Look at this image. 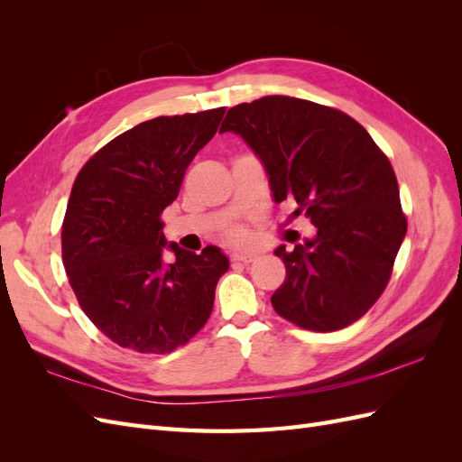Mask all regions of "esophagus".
Wrapping results in <instances>:
<instances>
[{"label": "esophagus", "instance_id": "esophagus-1", "mask_svg": "<svg viewBox=\"0 0 462 462\" xmlns=\"http://www.w3.org/2000/svg\"><path fill=\"white\" fill-rule=\"evenodd\" d=\"M258 256L254 254V253H233L231 254V260L233 262H245V263H250V262H254Z\"/></svg>", "mask_w": 462, "mask_h": 462}]
</instances>
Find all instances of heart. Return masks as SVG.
<instances>
[{
	"label": "heart",
	"mask_w": 462,
	"mask_h": 462,
	"mask_svg": "<svg viewBox=\"0 0 462 462\" xmlns=\"http://www.w3.org/2000/svg\"><path fill=\"white\" fill-rule=\"evenodd\" d=\"M231 235L235 236V239H241V236H243V231H241V229H235Z\"/></svg>",
	"instance_id": "1"
}]
</instances>
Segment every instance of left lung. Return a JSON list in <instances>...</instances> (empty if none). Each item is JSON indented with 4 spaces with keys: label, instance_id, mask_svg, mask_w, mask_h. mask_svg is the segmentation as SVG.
<instances>
[{
    "label": "left lung",
    "instance_id": "8db88e82",
    "mask_svg": "<svg viewBox=\"0 0 462 462\" xmlns=\"http://www.w3.org/2000/svg\"><path fill=\"white\" fill-rule=\"evenodd\" d=\"M219 133L239 134L263 165L273 202L292 200L312 239L273 253L287 277L272 295L279 316L335 331L365 316L383 292L407 235L399 185L368 131L339 109L263 96L227 111Z\"/></svg>",
    "mask_w": 462,
    "mask_h": 462
}]
</instances>
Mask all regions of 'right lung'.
<instances>
[{
  "mask_svg": "<svg viewBox=\"0 0 462 462\" xmlns=\"http://www.w3.org/2000/svg\"><path fill=\"white\" fill-rule=\"evenodd\" d=\"M223 114L144 121L96 152L75 179L61 229L65 272L92 324L125 348L171 353L212 314L229 258L214 245L194 254L167 243L160 216ZM165 249L173 263L162 260Z\"/></svg>",
  "mask_w": 462,
  "mask_h": 462,
  "instance_id": "1",
  "label": "right lung"
}]
</instances>
